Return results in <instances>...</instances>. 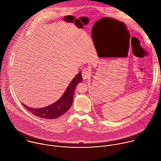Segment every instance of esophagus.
<instances>
[{"label":"esophagus","instance_id":"esophagus-1","mask_svg":"<svg viewBox=\"0 0 161 161\" xmlns=\"http://www.w3.org/2000/svg\"><path fill=\"white\" fill-rule=\"evenodd\" d=\"M90 70L88 68H84L82 69V71H81V74H82V76H83V78L84 80H86L88 78L90 77Z\"/></svg>","mask_w":161,"mask_h":161}]
</instances>
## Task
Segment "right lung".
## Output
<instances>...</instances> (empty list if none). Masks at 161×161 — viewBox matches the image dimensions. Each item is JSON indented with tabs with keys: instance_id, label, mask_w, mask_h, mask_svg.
Returning <instances> with one entry per match:
<instances>
[{
	"instance_id": "obj_1",
	"label": "right lung",
	"mask_w": 161,
	"mask_h": 161,
	"mask_svg": "<svg viewBox=\"0 0 161 161\" xmlns=\"http://www.w3.org/2000/svg\"><path fill=\"white\" fill-rule=\"evenodd\" d=\"M82 80L83 78L80 72L72 80L60 99L54 104L47 107L35 109L29 108L23 103L22 105L36 117L47 119H57L62 116L71 108L73 101V94L75 88L78 83Z\"/></svg>"
}]
</instances>
